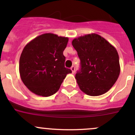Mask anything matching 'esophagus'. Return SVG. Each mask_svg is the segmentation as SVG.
I'll list each match as a JSON object with an SVG mask.
<instances>
[{"label": "esophagus", "instance_id": "34e87169", "mask_svg": "<svg viewBox=\"0 0 135 135\" xmlns=\"http://www.w3.org/2000/svg\"><path fill=\"white\" fill-rule=\"evenodd\" d=\"M70 69H71V70H72V73L74 74V73H75V67H74V66H73L71 68H70Z\"/></svg>", "mask_w": 135, "mask_h": 135}]
</instances>
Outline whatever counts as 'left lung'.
Here are the masks:
<instances>
[{
    "instance_id": "1",
    "label": "left lung",
    "mask_w": 135,
    "mask_h": 135,
    "mask_svg": "<svg viewBox=\"0 0 135 135\" xmlns=\"http://www.w3.org/2000/svg\"><path fill=\"white\" fill-rule=\"evenodd\" d=\"M72 44L80 59L81 69L75 78L81 91L90 96L107 93L120 73L116 49L95 33L74 38Z\"/></svg>"
}]
</instances>
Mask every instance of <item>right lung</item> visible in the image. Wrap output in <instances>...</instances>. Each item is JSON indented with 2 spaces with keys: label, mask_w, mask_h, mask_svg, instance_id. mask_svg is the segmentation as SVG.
<instances>
[{
  "label": "right lung",
  "mask_w": 135,
  "mask_h": 135,
  "mask_svg": "<svg viewBox=\"0 0 135 135\" xmlns=\"http://www.w3.org/2000/svg\"><path fill=\"white\" fill-rule=\"evenodd\" d=\"M69 38L45 33L28 42L23 50L19 70L25 85L33 93L42 97L54 95L59 89L66 74L63 51Z\"/></svg>",
  "instance_id": "1"
}]
</instances>
